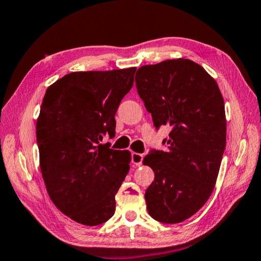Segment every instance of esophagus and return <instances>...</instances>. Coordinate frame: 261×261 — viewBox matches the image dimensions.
Listing matches in <instances>:
<instances>
[{
  "label": "esophagus",
  "instance_id": "34e87169",
  "mask_svg": "<svg viewBox=\"0 0 261 261\" xmlns=\"http://www.w3.org/2000/svg\"><path fill=\"white\" fill-rule=\"evenodd\" d=\"M143 158L144 155L140 153H132L131 155V161L134 163L135 166H141V163H143Z\"/></svg>",
  "mask_w": 261,
  "mask_h": 261
}]
</instances>
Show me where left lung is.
Here are the masks:
<instances>
[{
    "instance_id": "obj_1",
    "label": "left lung",
    "mask_w": 261,
    "mask_h": 261,
    "mask_svg": "<svg viewBox=\"0 0 261 261\" xmlns=\"http://www.w3.org/2000/svg\"><path fill=\"white\" fill-rule=\"evenodd\" d=\"M136 86L155 129H171L166 151L151 149L143 161L154 171L148 214L179 223L204 206L218 178L227 131L222 94L201 65L185 59L139 68Z\"/></svg>"
}]
</instances>
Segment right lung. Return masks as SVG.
Segmentation results:
<instances>
[{
  "instance_id": "add662e5",
  "label": "right lung",
  "mask_w": 261,
  "mask_h": 261,
  "mask_svg": "<svg viewBox=\"0 0 261 261\" xmlns=\"http://www.w3.org/2000/svg\"><path fill=\"white\" fill-rule=\"evenodd\" d=\"M135 72H71L48 87L42 100L37 121L42 178L57 208L85 226L112 218L115 194L129 173V151L101 141L115 136V114Z\"/></svg>"
}]
</instances>
